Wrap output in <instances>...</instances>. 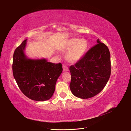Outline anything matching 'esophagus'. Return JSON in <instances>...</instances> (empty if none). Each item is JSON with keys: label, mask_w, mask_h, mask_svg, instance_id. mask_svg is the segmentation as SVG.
<instances>
[{"label": "esophagus", "mask_w": 131, "mask_h": 131, "mask_svg": "<svg viewBox=\"0 0 131 131\" xmlns=\"http://www.w3.org/2000/svg\"><path fill=\"white\" fill-rule=\"evenodd\" d=\"M62 67H63V71L65 72L68 71H69V69H68V67H67V66L65 64H64L62 65Z\"/></svg>", "instance_id": "1"}]
</instances>
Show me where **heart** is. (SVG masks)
<instances>
[{"label":"heart","instance_id":"heart-1","mask_svg":"<svg viewBox=\"0 0 131 131\" xmlns=\"http://www.w3.org/2000/svg\"><path fill=\"white\" fill-rule=\"evenodd\" d=\"M88 43L84 39L73 38L69 39L61 48L64 52L70 50L67 58L70 61L75 62L80 59L88 49Z\"/></svg>","mask_w":131,"mask_h":131}]
</instances>
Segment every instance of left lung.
I'll return each mask as SVG.
<instances>
[{
    "label": "left lung",
    "instance_id": "1",
    "mask_svg": "<svg viewBox=\"0 0 131 131\" xmlns=\"http://www.w3.org/2000/svg\"><path fill=\"white\" fill-rule=\"evenodd\" d=\"M75 65L70 67V88L76 97L86 99L98 94L105 86L111 74L110 53L99 39Z\"/></svg>",
    "mask_w": 131,
    "mask_h": 131
}]
</instances>
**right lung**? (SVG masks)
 Returning a JSON list of instances; mask_svg holds the SVG:
<instances>
[{"instance_id":"obj_1","label":"right lung","mask_w":131,"mask_h":131,"mask_svg":"<svg viewBox=\"0 0 131 131\" xmlns=\"http://www.w3.org/2000/svg\"><path fill=\"white\" fill-rule=\"evenodd\" d=\"M26 44L25 39L14 51V78L27 97L37 101L48 100L54 93L57 80L62 71V65L48 62L44 58H28L25 53Z\"/></svg>"}]
</instances>
